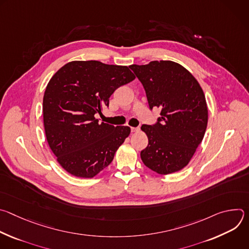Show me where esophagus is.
Here are the masks:
<instances>
[{
	"label": "esophagus",
	"instance_id": "34e87169",
	"mask_svg": "<svg viewBox=\"0 0 249 249\" xmlns=\"http://www.w3.org/2000/svg\"><path fill=\"white\" fill-rule=\"evenodd\" d=\"M140 130L139 127H131V132L132 133H135V132H138Z\"/></svg>",
	"mask_w": 249,
	"mask_h": 249
}]
</instances>
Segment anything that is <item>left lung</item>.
Returning <instances> with one entry per match:
<instances>
[{
    "instance_id": "8db88e82",
    "label": "left lung",
    "mask_w": 249,
    "mask_h": 249,
    "mask_svg": "<svg viewBox=\"0 0 249 249\" xmlns=\"http://www.w3.org/2000/svg\"><path fill=\"white\" fill-rule=\"evenodd\" d=\"M143 85L150 108H160L154 125H142L149 139L141 152L144 164L159 174L185 167L202 142L208 123L205 94L184 67L172 61L131 65Z\"/></svg>"
}]
</instances>
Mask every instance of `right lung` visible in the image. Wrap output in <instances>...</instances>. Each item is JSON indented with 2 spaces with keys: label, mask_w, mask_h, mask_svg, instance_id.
I'll return each instance as SVG.
<instances>
[{
  "label": "right lung",
  "mask_w": 249,
  "mask_h": 249,
  "mask_svg": "<svg viewBox=\"0 0 249 249\" xmlns=\"http://www.w3.org/2000/svg\"><path fill=\"white\" fill-rule=\"evenodd\" d=\"M136 77L127 66L73 61L59 69L43 96L48 145L69 173L91 178L113 160L131 129L98 123L109 97Z\"/></svg>",
  "instance_id": "obj_1"
}]
</instances>
